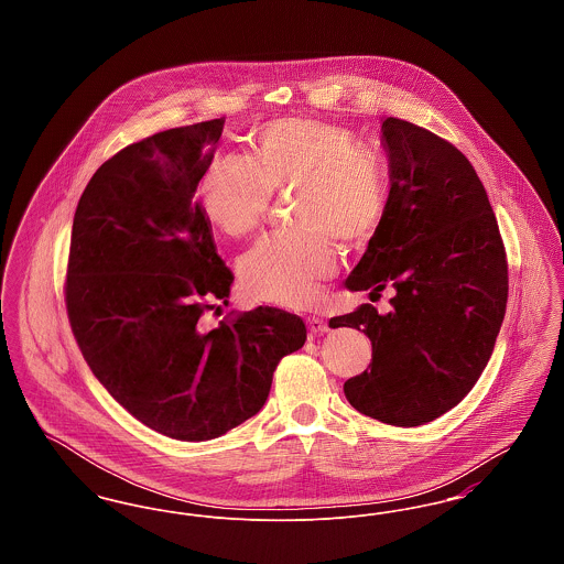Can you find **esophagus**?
Here are the masks:
<instances>
[{"instance_id": "34e87169", "label": "esophagus", "mask_w": 564, "mask_h": 564, "mask_svg": "<svg viewBox=\"0 0 564 564\" xmlns=\"http://www.w3.org/2000/svg\"><path fill=\"white\" fill-rule=\"evenodd\" d=\"M306 323H308V329H311L313 334H325V332H329V325H327V322H323L322 317H308Z\"/></svg>"}]
</instances>
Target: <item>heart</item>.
Wrapping results in <instances>:
<instances>
[{"label":"heart","instance_id":"obj_1","mask_svg":"<svg viewBox=\"0 0 564 564\" xmlns=\"http://www.w3.org/2000/svg\"><path fill=\"white\" fill-rule=\"evenodd\" d=\"M294 235L258 242L241 260L242 288L256 300L302 308L334 274V239H372L389 207L384 162L350 129L276 118L253 137V159L221 154L203 173L198 200L205 217L232 239L253 235L269 214L272 192L295 188Z\"/></svg>","mask_w":564,"mask_h":564}]
</instances>
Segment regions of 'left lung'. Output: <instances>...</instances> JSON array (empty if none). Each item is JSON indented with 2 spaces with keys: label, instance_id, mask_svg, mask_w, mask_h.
Wrapping results in <instances>:
<instances>
[{
  "label": "left lung",
  "instance_id": "8db88e82",
  "mask_svg": "<svg viewBox=\"0 0 564 564\" xmlns=\"http://www.w3.org/2000/svg\"><path fill=\"white\" fill-rule=\"evenodd\" d=\"M389 207L347 288H391V313L361 304L329 327L361 329L372 364L345 382L355 410L416 427L460 402L482 375L508 304V256L471 162L400 118L382 120Z\"/></svg>",
  "mask_w": 564,
  "mask_h": 564
}]
</instances>
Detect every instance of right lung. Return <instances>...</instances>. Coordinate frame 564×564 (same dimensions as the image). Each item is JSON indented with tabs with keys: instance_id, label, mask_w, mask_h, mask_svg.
I'll return each mask as SVG.
<instances>
[{
	"instance_id": "right-lung-1",
	"label": "right lung",
	"mask_w": 564,
	"mask_h": 564,
	"mask_svg": "<svg viewBox=\"0 0 564 564\" xmlns=\"http://www.w3.org/2000/svg\"><path fill=\"white\" fill-rule=\"evenodd\" d=\"M224 118L169 129L104 162L74 215L65 306L82 355L145 427L184 442L235 430L302 349L297 315L258 306L203 325L235 281L194 194Z\"/></svg>"
}]
</instances>
